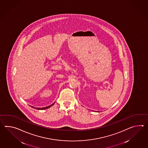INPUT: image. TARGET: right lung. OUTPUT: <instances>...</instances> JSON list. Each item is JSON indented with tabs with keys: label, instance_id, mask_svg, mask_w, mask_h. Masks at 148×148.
Listing matches in <instances>:
<instances>
[{
	"label": "right lung",
	"instance_id": "obj_1",
	"mask_svg": "<svg viewBox=\"0 0 148 148\" xmlns=\"http://www.w3.org/2000/svg\"><path fill=\"white\" fill-rule=\"evenodd\" d=\"M54 103H55V102L53 103V104L51 105L47 106V107H43V108H36V107H34L33 106H31V107L32 108H33L36 109H38V110H43V109H46L49 108L50 107H51L53 105Z\"/></svg>",
	"mask_w": 148,
	"mask_h": 148
}]
</instances>
